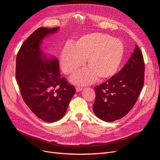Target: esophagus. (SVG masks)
Listing matches in <instances>:
<instances>
[{
	"instance_id": "obj_1",
	"label": "esophagus",
	"mask_w": 160,
	"mask_h": 160,
	"mask_svg": "<svg viewBox=\"0 0 160 160\" xmlns=\"http://www.w3.org/2000/svg\"><path fill=\"white\" fill-rule=\"evenodd\" d=\"M82 88H81V87H79V86H77L76 87V91L77 92H79V91H82Z\"/></svg>"
}]
</instances>
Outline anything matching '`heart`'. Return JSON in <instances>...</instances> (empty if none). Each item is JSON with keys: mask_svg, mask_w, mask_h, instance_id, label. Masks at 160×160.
<instances>
[{"mask_svg": "<svg viewBox=\"0 0 160 160\" xmlns=\"http://www.w3.org/2000/svg\"><path fill=\"white\" fill-rule=\"evenodd\" d=\"M124 53L122 42L108 34L92 32L77 39L70 47H65L61 54V65L66 75H71L83 65L86 69L75 75L72 82L87 85L107 80L118 71Z\"/></svg>", "mask_w": 160, "mask_h": 160, "instance_id": "b5f03b06", "label": "heart"}]
</instances>
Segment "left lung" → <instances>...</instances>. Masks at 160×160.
I'll list each match as a JSON object with an SVG mask.
<instances>
[{
  "label": "left lung",
  "mask_w": 160,
  "mask_h": 160,
  "mask_svg": "<svg viewBox=\"0 0 160 160\" xmlns=\"http://www.w3.org/2000/svg\"><path fill=\"white\" fill-rule=\"evenodd\" d=\"M145 63L138 45L124 67L117 74L95 86L93 106L97 117L112 122L126 115L136 103L144 85Z\"/></svg>",
  "instance_id": "1"
}]
</instances>
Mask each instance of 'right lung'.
Returning a JSON list of instances; mask_svg holds the SVG:
<instances>
[{
  "instance_id": "right-lung-1",
  "label": "right lung",
  "mask_w": 160,
  "mask_h": 160,
  "mask_svg": "<svg viewBox=\"0 0 160 160\" xmlns=\"http://www.w3.org/2000/svg\"><path fill=\"white\" fill-rule=\"evenodd\" d=\"M59 27H40L22 43L16 60V79L22 98L37 117L46 122H55L65 115L75 93L59 72V61L47 58L40 46L49 34Z\"/></svg>"
}]
</instances>
